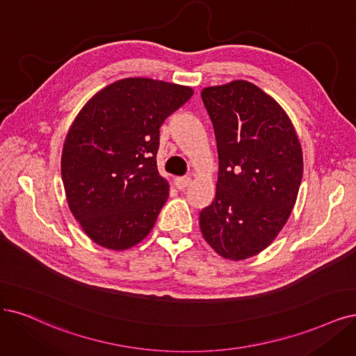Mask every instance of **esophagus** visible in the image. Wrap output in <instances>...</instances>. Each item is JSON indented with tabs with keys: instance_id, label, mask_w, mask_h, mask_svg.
I'll list each match as a JSON object with an SVG mask.
<instances>
[{
	"instance_id": "esophagus-1",
	"label": "esophagus",
	"mask_w": 356,
	"mask_h": 356,
	"mask_svg": "<svg viewBox=\"0 0 356 356\" xmlns=\"http://www.w3.org/2000/svg\"><path fill=\"white\" fill-rule=\"evenodd\" d=\"M191 181H192L191 177H176L175 179V186L179 191H185L191 185Z\"/></svg>"
}]
</instances>
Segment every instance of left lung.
I'll use <instances>...</instances> for the list:
<instances>
[{"label": "left lung", "instance_id": "1", "mask_svg": "<svg viewBox=\"0 0 356 356\" xmlns=\"http://www.w3.org/2000/svg\"><path fill=\"white\" fill-rule=\"evenodd\" d=\"M213 122L218 179L200 213L207 243L226 259L264 251L291 217L304 168L300 142L282 105L248 81L201 92Z\"/></svg>", "mask_w": 356, "mask_h": 356}]
</instances>
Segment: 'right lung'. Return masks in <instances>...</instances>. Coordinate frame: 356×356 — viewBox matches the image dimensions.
<instances>
[{
	"instance_id": "1",
	"label": "right lung",
	"mask_w": 356,
	"mask_h": 356,
	"mask_svg": "<svg viewBox=\"0 0 356 356\" xmlns=\"http://www.w3.org/2000/svg\"><path fill=\"white\" fill-rule=\"evenodd\" d=\"M192 95L191 86L126 77L77 113L63 145L61 177L90 241L126 251L149 234L170 188L156 168L160 127Z\"/></svg>"
}]
</instances>
